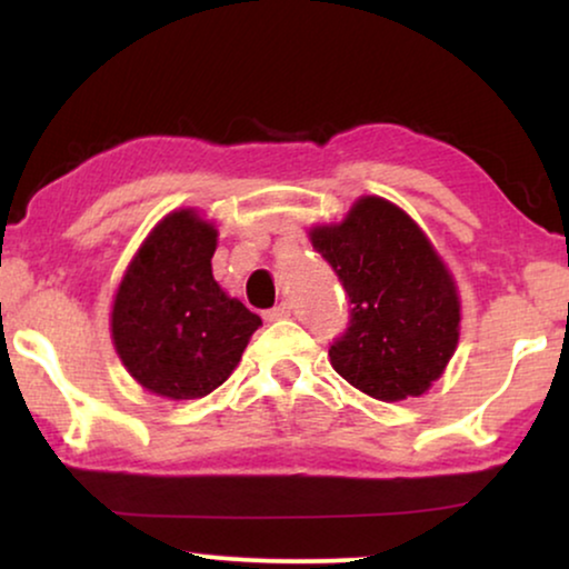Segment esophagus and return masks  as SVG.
Wrapping results in <instances>:
<instances>
[{
    "label": "esophagus",
    "instance_id": "1",
    "mask_svg": "<svg viewBox=\"0 0 569 569\" xmlns=\"http://www.w3.org/2000/svg\"><path fill=\"white\" fill-rule=\"evenodd\" d=\"M290 313H292L290 302H279V306H274L271 310H267V313H263V321H282V318H287Z\"/></svg>",
    "mask_w": 569,
    "mask_h": 569
}]
</instances>
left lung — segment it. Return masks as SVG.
I'll return each mask as SVG.
<instances>
[{
	"label": "left lung",
	"instance_id": "8db88e82",
	"mask_svg": "<svg viewBox=\"0 0 569 569\" xmlns=\"http://www.w3.org/2000/svg\"><path fill=\"white\" fill-rule=\"evenodd\" d=\"M308 236L352 302L331 368L378 401L430 391L458 347L461 298L427 232L393 201L360 197L345 220Z\"/></svg>",
	"mask_w": 569,
	"mask_h": 569
}]
</instances>
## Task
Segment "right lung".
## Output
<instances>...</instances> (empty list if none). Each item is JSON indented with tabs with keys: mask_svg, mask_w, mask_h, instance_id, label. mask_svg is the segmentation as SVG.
<instances>
[{
	"mask_svg": "<svg viewBox=\"0 0 569 569\" xmlns=\"http://www.w3.org/2000/svg\"><path fill=\"white\" fill-rule=\"evenodd\" d=\"M217 228L199 209L162 217L123 271L111 339L129 376L170 401L201 399L238 368L261 318L217 284Z\"/></svg>",
	"mask_w": 569,
	"mask_h": 569,
	"instance_id": "1",
	"label": "right lung"
}]
</instances>
